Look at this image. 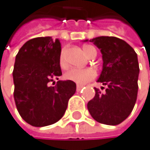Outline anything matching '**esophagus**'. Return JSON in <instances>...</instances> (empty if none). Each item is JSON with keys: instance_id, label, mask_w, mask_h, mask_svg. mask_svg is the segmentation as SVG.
Returning a JSON list of instances; mask_svg holds the SVG:
<instances>
[{"instance_id": "34e87169", "label": "esophagus", "mask_w": 150, "mask_h": 150, "mask_svg": "<svg viewBox=\"0 0 150 150\" xmlns=\"http://www.w3.org/2000/svg\"><path fill=\"white\" fill-rule=\"evenodd\" d=\"M83 88L82 85H77V91H80Z\"/></svg>"}]
</instances>
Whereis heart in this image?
<instances>
[{"label": "heart", "mask_w": 150, "mask_h": 150, "mask_svg": "<svg viewBox=\"0 0 150 150\" xmlns=\"http://www.w3.org/2000/svg\"><path fill=\"white\" fill-rule=\"evenodd\" d=\"M83 52L88 57L93 56L96 53V49L91 46H84ZM59 65L62 69H66L68 67V62L66 59V48H62L59 54ZM96 77V72L93 69L91 68H85V69H78L72 68L69 69L65 73V78L69 81H73L79 85H84L90 81L93 80Z\"/></svg>", "instance_id": "b5f03b06"}]
</instances>
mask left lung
<instances>
[{
    "instance_id": "obj_1",
    "label": "left lung",
    "mask_w": 150,
    "mask_h": 150,
    "mask_svg": "<svg viewBox=\"0 0 150 150\" xmlns=\"http://www.w3.org/2000/svg\"><path fill=\"white\" fill-rule=\"evenodd\" d=\"M90 41L103 55V70L97 81L106 89L103 93L95 88V96L87 107L97 122L116 125L128 117L137 101V55L127 42L115 36H99Z\"/></svg>"
}]
</instances>
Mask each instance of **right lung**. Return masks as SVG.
Masks as SVG:
<instances>
[{"instance_id": "right-lung-1", "label": "right lung", "mask_w": 150, "mask_h": 150, "mask_svg": "<svg viewBox=\"0 0 150 150\" xmlns=\"http://www.w3.org/2000/svg\"><path fill=\"white\" fill-rule=\"evenodd\" d=\"M61 45L50 36L28 40L15 57L13 71L14 102L21 117L36 127L55 124L64 115L76 83L57 81L62 75L59 65Z\"/></svg>"}]
</instances>
